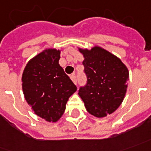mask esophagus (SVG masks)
Masks as SVG:
<instances>
[{"instance_id": "esophagus-1", "label": "esophagus", "mask_w": 151, "mask_h": 151, "mask_svg": "<svg viewBox=\"0 0 151 151\" xmlns=\"http://www.w3.org/2000/svg\"><path fill=\"white\" fill-rule=\"evenodd\" d=\"M70 78H71L72 81H73V82L74 83V84H77V78H76V76L72 75Z\"/></svg>"}]
</instances>
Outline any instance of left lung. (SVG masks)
Returning <instances> with one entry per match:
<instances>
[{"mask_svg": "<svg viewBox=\"0 0 151 151\" xmlns=\"http://www.w3.org/2000/svg\"><path fill=\"white\" fill-rule=\"evenodd\" d=\"M84 60L87 84L78 95L87 111L96 117H104L118 108L125 97L129 80L127 66L114 54L101 47L79 49Z\"/></svg>", "mask_w": 151, "mask_h": 151, "instance_id": "8db88e82", "label": "left lung"}]
</instances>
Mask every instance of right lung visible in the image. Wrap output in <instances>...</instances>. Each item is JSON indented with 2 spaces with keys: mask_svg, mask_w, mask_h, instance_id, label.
Segmentation results:
<instances>
[{
  "mask_svg": "<svg viewBox=\"0 0 151 151\" xmlns=\"http://www.w3.org/2000/svg\"><path fill=\"white\" fill-rule=\"evenodd\" d=\"M60 50L47 49L31 58L22 74L24 98L35 114L50 122L62 116L77 87L58 64Z\"/></svg>",
  "mask_w": 151,
  "mask_h": 151,
  "instance_id": "add662e5",
  "label": "right lung"
}]
</instances>
